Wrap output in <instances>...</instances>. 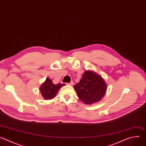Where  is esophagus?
Returning <instances> with one entry per match:
<instances>
[{"label":"esophagus","instance_id":"1","mask_svg":"<svg viewBox=\"0 0 146 146\" xmlns=\"http://www.w3.org/2000/svg\"><path fill=\"white\" fill-rule=\"evenodd\" d=\"M68 85H70V86H73V81H72L68 83Z\"/></svg>","mask_w":146,"mask_h":146}]
</instances>
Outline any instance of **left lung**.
I'll return each instance as SVG.
<instances>
[{"instance_id": "8db88e82", "label": "left lung", "mask_w": 146, "mask_h": 146, "mask_svg": "<svg viewBox=\"0 0 146 146\" xmlns=\"http://www.w3.org/2000/svg\"><path fill=\"white\" fill-rule=\"evenodd\" d=\"M108 86L102 77L92 70H86L81 79L74 86L78 98L87 105L100 101Z\"/></svg>"}]
</instances>
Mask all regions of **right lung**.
Segmentation results:
<instances>
[{
	"mask_svg": "<svg viewBox=\"0 0 146 146\" xmlns=\"http://www.w3.org/2000/svg\"><path fill=\"white\" fill-rule=\"evenodd\" d=\"M64 86H65V84L60 83L54 84L50 78L47 77L45 81L40 87V92L44 99L51 100L56 96L58 90Z\"/></svg>",
	"mask_w": 146,
	"mask_h": 146,
	"instance_id": "obj_1",
	"label": "right lung"
}]
</instances>
